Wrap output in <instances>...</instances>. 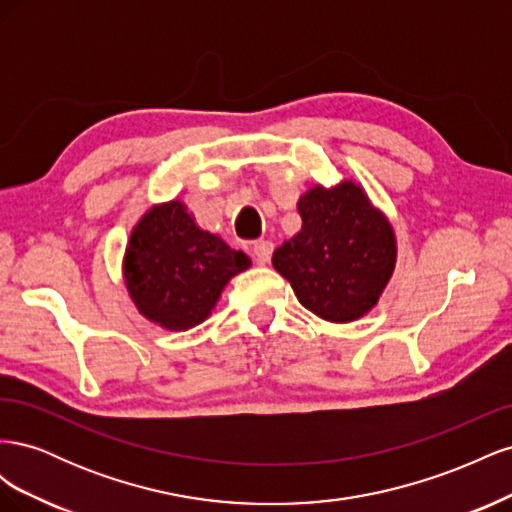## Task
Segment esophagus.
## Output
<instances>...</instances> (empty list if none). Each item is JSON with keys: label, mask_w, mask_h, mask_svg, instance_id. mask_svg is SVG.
<instances>
[{"label": "esophagus", "mask_w": 512, "mask_h": 512, "mask_svg": "<svg viewBox=\"0 0 512 512\" xmlns=\"http://www.w3.org/2000/svg\"><path fill=\"white\" fill-rule=\"evenodd\" d=\"M252 252H254V256H256V260L260 262V265H267V262L271 260V254H273V243L260 239V241L254 243Z\"/></svg>", "instance_id": "1"}]
</instances>
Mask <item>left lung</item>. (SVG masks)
Listing matches in <instances>:
<instances>
[{
    "instance_id": "8db88e82",
    "label": "left lung",
    "mask_w": 512,
    "mask_h": 512,
    "mask_svg": "<svg viewBox=\"0 0 512 512\" xmlns=\"http://www.w3.org/2000/svg\"><path fill=\"white\" fill-rule=\"evenodd\" d=\"M301 230L273 252V267L299 303L329 322L369 314L391 282L397 239L389 218L361 183H316L297 203Z\"/></svg>"
}]
</instances>
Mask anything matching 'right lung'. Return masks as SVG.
<instances>
[{"label": "right lung", "mask_w": 512, "mask_h": 512, "mask_svg": "<svg viewBox=\"0 0 512 512\" xmlns=\"http://www.w3.org/2000/svg\"><path fill=\"white\" fill-rule=\"evenodd\" d=\"M250 267V258L200 228L175 198L136 222L121 273L138 314L166 331H188L211 316L226 284Z\"/></svg>", "instance_id": "right-lung-1"}]
</instances>
